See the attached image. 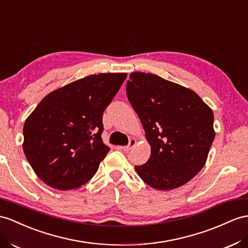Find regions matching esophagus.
<instances>
[{"mask_svg":"<svg viewBox=\"0 0 248 248\" xmlns=\"http://www.w3.org/2000/svg\"><path fill=\"white\" fill-rule=\"evenodd\" d=\"M135 144H136V139L132 138V139H130L129 144H128V145H125V147H123L122 149H123L124 152H129L130 150H132L133 148L135 147Z\"/></svg>","mask_w":248,"mask_h":248,"instance_id":"obj_1","label":"esophagus"}]
</instances>
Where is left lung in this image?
Returning <instances> with one entry per match:
<instances>
[{
	"label": "left lung",
	"mask_w": 248,
	"mask_h": 248,
	"mask_svg": "<svg viewBox=\"0 0 248 248\" xmlns=\"http://www.w3.org/2000/svg\"><path fill=\"white\" fill-rule=\"evenodd\" d=\"M126 96L151 145L149 160L135 166L139 177L160 190L186 185L204 167L215 139L211 108L189 89L142 72L131 73Z\"/></svg>",
	"instance_id": "8db88e82"
}]
</instances>
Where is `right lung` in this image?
Listing matches in <instances>:
<instances>
[{"label":"right lung","mask_w":248,"mask_h":248,"mask_svg":"<svg viewBox=\"0 0 248 248\" xmlns=\"http://www.w3.org/2000/svg\"><path fill=\"white\" fill-rule=\"evenodd\" d=\"M125 73L87 76L49 93L24 124L23 150L39 178L53 188L85 185L110 149L103 142V114Z\"/></svg>","instance_id":"right-lung-1"}]
</instances>
